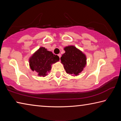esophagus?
Here are the masks:
<instances>
[{"instance_id": "esophagus-1", "label": "esophagus", "mask_w": 121, "mask_h": 121, "mask_svg": "<svg viewBox=\"0 0 121 121\" xmlns=\"http://www.w3.org/2000/svg\"><path fill=\"white\" fill-rule=\"evenodd\" d=\"M58 56H59V58H61V54H59L58 55Z\"/></svg>"}]
</instances>
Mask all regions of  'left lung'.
<instances>
[{"label": "left lung", "mask_w": 121, "mask_h": 121, "mask_svg": "<svg viewBox=\"0 0 121 121\" xmlns=\"http://www.w3.org/2000/svg\"><path fill=\"white\" fill-rule=\"evenodd\" d=\"M65 50V52L60 59L65 71L71 75H78L86 63L85 56L73 46H67Z\"/></svg>", "instance_id": "obj_1"}]
</instances>
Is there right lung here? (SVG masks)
<instances>
[{"label": "right lung", "instance_id": "right-lung-1", "mask_svg": "<svg viewBox=\"0 0 121 121\" xmlns=\"http://www.w3.org/2000/svg\"><path fill=\"white\" fill-rule=\"evenodd\" d=\"M59 59L58 56L42 47L30 58V66L32 70L38 73L39 76L45 77L51 70V65L58 61Z\"/></svg>", "mask_w": 121, "mask_h": 121}]
</instances>
